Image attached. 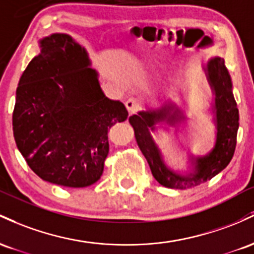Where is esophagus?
<instances>
[{
  "mask_svg": "<svg viewBox=\"0 0 254 254\" xmlns=\"http://www.w3.org/2000/svg\"><path fill=\"white\" fill-rule=\"evenodd\" d=\"M126 108L129 113H136L141 108V102L136 97H129L126 101Z\"/></svg>",
  "mask_w": 254,
  "mask_h": 254,
  "instance_id": "obj_1",
  "label": "esophagus"
}]
</instances>
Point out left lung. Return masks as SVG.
<instances>
[{
	"label": "left lung",
	"mask_w": 254,
	"mask_h": 254,
	"mask_svg": "<svg viewBox=\"0 0 254 254\" xmlns=\"http://www.w3.org/2000/svg\"><path fill=\"white\" fill-rule=\"evenodd\" d=\"M207 73L216 95L217 140L215 149L209 155L196 159V173L192 178H184L167 169L158 149L151 138L149 128L153 126V120L157 116L159 119L162 114L156 115L155 113H139V115L129 118L130 125L134 128L136 142L150 165L153 178L162 186L168 189H190L198 186L201 182L211 180L213 176L217 175L229 164L234 156L239 128V109L232 93V80L224 64V60L219 58L211 60L207 64ZM163 112L168 110L164 109Z\"/></svg>",
	"instance_id": "obj_1"
}]
</instances>
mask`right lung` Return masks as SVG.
<instances>
[{
	"mask_svg": "<svg viewBox=\"0 0 254 254\" xmlns=\"http://www.w3.org/2000/svg\"><path fill=\"white\" fill-rule=\"evenodd\" d=\"M16 89L13 133L28 167L51 184L80 189L101 179L108 130L126 121L121 102L107 98L86 51L70 36L41 42Z\"/></svg>",
	"mask_w": 254,
	"mask_h": 254,
	"instance_id": "1",
	"label": "right lung"
}]
</instances>
